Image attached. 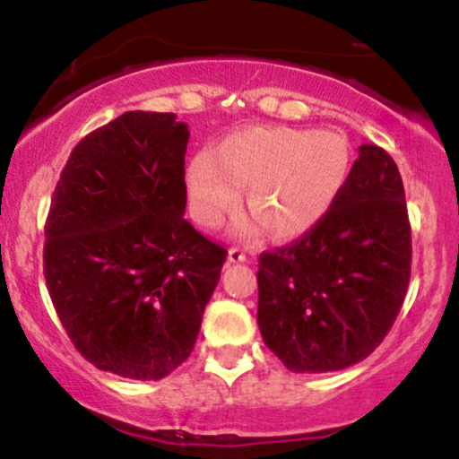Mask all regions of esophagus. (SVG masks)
I'll use <instances>...</instances> for the list:
<instances>
[{
  "mask_svg": "<svg viewBox=\"0 0 459 459\" xmlns=\"http://www.w3.org/2000/svg\"><path fill=\"white\" fill-rule=\"evenodd\" d=\"M244 261H248V256L241 248H230L229 250V264H244Z\"/></svg>",
  "mask_w": 459,
  "mask_h": 459,
  "instance_id": "obj_1",
  "label": "esophagus"
}]
</instances>
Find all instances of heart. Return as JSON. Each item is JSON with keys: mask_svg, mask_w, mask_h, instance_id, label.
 Returning <instances> with one entry per match:
<instances>
[{"mask_svg": "<svg viewBox=\"0 0 459 459\" xmlns=\"http://www.w3.org/2000/svg\"><path fill=\"white\" fill-rule=\"evenodd\" d=\"M351 145L329 130L250 126L220 141L213 152H198L185 169L195 220L215 226L239 204L253 218L239 235L264 226L274 239H296L318 226L335 204L351 174Z\"/></svg>", "mask_w": 459, "mask_h": 459, "instance_id": "b5f03b06", "label": "heart"}]
</instances>
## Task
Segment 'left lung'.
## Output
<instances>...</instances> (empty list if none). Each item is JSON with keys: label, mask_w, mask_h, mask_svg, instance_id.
<instances>
[{"label": "left lung", "mask_w": 459, "mask_h": 459, "mask_svg": "<svg viewBox=\"0 0 459 459\" xmlns=\"http://www.w3.org/2000/svg\"><path fill=\"white\" fill-rule=\"evenodd\" d=\"M411 230L394 159L361 145L318 226L261 253L256 322L291 372L344 370L394 325L411 272Z\"/></svg>", "instance_id": "8db88e82"}]
</instances>
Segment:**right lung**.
I'll use <instances>...</instances> for the list:
<instances>
[{
  "mask_svg": "<svg viewBox=\"0 0 459 459\" xmlns=\"http://www.w3.org/2000/svg\"><path fill=\"white\" fill-rule=\"evenodd\" d=\"M189 128L128 110L74 148L45 221L43 274L95 368L159 381L194 351L226 250L185 215Z\"/></svg>",
  "mask_w": 459,
  "mask_h": 459,
  "instance_id": "1",
  "label": "right lung"
}]
</instances>
